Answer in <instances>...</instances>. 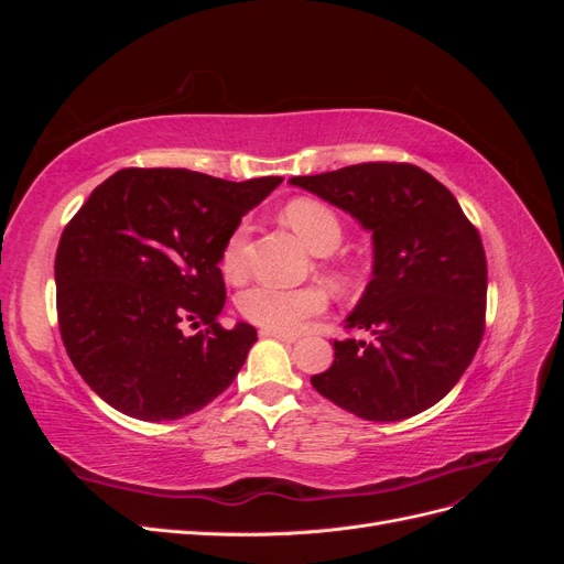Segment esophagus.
Returning a JSON list of instances; mask_svg holds the SVG:
<instances>
[{
  "mask_svg": "<svg viewBox=\"0 0 564 564\" xmlns=\"http://www.w3.org/2000/svg\"><path fill=\"white\" fill-rule=\"evenodd\" d=\"M261 336H265V338H278V340H284V344H294V340H299V334L275 332V329H261Z\"/></svg>",
  "mask_w": 564,
  "mask_h": 564,
  "instance_id": "34e87169",
  "label": "esophagus"
}]
</instances>
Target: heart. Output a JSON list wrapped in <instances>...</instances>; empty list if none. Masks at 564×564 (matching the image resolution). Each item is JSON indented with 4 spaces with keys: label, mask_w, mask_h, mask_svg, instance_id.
Segmentation results:
<instances>
[{
    "label": "heart",
    "mask_w": 564,
    "mask_h": 564,
    "mask_svg": "<svg viewBox=\"0 0 564 564\" xmlns=\"http://www.w3.org/2000/svg\"><path fill=\"white\" fill-rule=\"evenodd\" d=\"M286 224L301 237L303 245L317 256H327L338 249L344 240L338 218L332 209L315 199H294L284 209ZM247 226H237L226 240L220 253V270L228 280H240L245 275V245ZM242 315L263 329L294 332L305 319H311L327 308V292L317 284L284 289L275 284H253L237 299Z\"/></svg>",
    "instance_id": "b5f03b06"
}]
</instances>
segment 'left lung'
Returning a JSON list of instances; mask_svg holds the SVG:
<instances>
[{
    "instance_id": "left-lung-1",
    "label": "left lung",
    "mask_w": 564,
    "mask_h": 564,
    "mask_svg": "<svg viewBox=\"0 0 564 564\" xmlns=\"http://www.w3.org/2000/svg\"><path fill=\"white\" fill-rule=\"evenodd\" d=\"M292 185L371 232V280L346 317L369 338L334 340L313 388L367 421H402L464 377L485 334L487 259L456 197L414 164L369 162Z\"/></svg>"
}]
</instances>
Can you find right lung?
I'll return each instance as SVG.
<instances>
[{
	"label": "right lung",
	"mask_w": 564,
	"mask_h": 564,
	"mask_svg": "<svg viewBox=\"0 0 564 564\" xmlns=\"http://www.w3.org/2000/svg\"><path fill=\"white\" fill-rule=\"evenodd\" d=\"M280 183L122 169L84 202L58 242L56 305L65 350L100 400L141 421H174L235 381L259 336L247 322L218 324L220 253ZM187 323L205 329L191 337Z\"/></svg>",
	"instance_id": "obj_1"
}]
</instances>
